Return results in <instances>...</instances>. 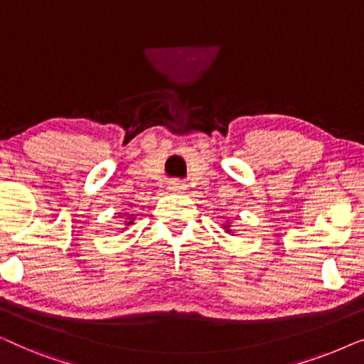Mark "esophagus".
<instances>
[{
	"label": "esophagus",
	"instance_id": "1",
	"mask_svg": "<svg viewBox=\"0 0 364 364\" xmlns=\"http://www.w3.org/2000/svg\"><path fill=\"white\" fill-rule=\"evenodd\" d=\"M168 191H172V192H182L183 188H186V183H183L182 181H172V182H168Z\"/></svg>",
	"mask_w": 364,
	"mask_h": 364
}]
</instances>
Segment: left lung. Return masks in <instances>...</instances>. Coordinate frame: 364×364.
<instances>
[{"mask_svg":"<svg viewBox=\"0 0 364 364\" xmlns=\"http://www.w3.org/2000/svg\"><path fill=\"white\" fill-rule=\"evenodd\" d=\"M225 227H227V225H225Z\"/></svg>","mask_w":364,"mask_h":364,"instance_id":"8db88e82","label":"left lung"}]
</instances>
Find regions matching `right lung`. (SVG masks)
I'll return each mask as SVG.
<instances>
[{"instance_id": "add662e5", "label": "right lung", "mask_w": 364, "mask_h": 364, "mask_svg": "<svg viewBox=\"0 0 364 364\" xmlns=\"http://www.w3.org/2000/svg\"><path fill=\"white\" fill-rule=\"evenodd\" d=\"M129 223H132V220H131V222H129Z\"/></svg>"}]
</instances>
